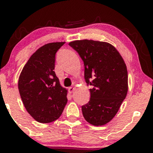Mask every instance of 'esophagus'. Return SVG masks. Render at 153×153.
I'll return each instance as SVG.
<instances>
[{
	"label": "esophagus",
	"mask_w": 153,
	"mask_h": 153,
	"mask_svg": "<svg viewBox=\"0 0 153 153\" xmlns=\"http://www.w3.org/2000/svg\"><path fill=\"white\" fill-rule=\"evenodd\" d=\"M74 90H75V88H73V87H70L69 88H68V91H69L70 94H72V93L74 91Z\"/></svg>",
	"instance_id": "34e87169"
}]
</instances>
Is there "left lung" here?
Returning <instances> with one entry per match:
<instances>
[{
	"mask_svg": "<svg viewBox=\"0 0 153 153\" xmlns=\"http://www.w3.org/2000/svg\"><path fill=\"white\" fill-rule=\"evenodd\" d=\"M69 45L83 61L85 82L92 86L90 101L82 106V115L93 125H104L115 117L127 96L125 62L109 43L83 39L71 42Z\"/></svg>",
	"mask_w": 153,
	"mask_h": 153,
	"instance_id": "obj_1",
	"label": "left lung"
}]
</instances>
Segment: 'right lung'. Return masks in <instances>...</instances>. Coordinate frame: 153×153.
<instances>
[{
  "mask_svg": "<svg viewBox=\"0 0 153 153\" xmlns=\"http://www.w3.org/2000/svg\"><path fill=\"white\" fill-rule=\"evenodd\" d=\"M65 42H52L39 48L24 65L19 91L26 111L40 123H50L62 114L68 91L54 73L55 54Z\"/></svg>",
  "mask_w": 153,
  "mask_h": 153,
  "instance_id": "add662e5",
  "label": "right lung"
}]
</instances>
